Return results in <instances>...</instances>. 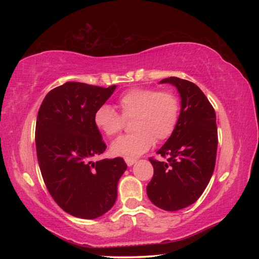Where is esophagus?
<instances>
[{
  "instance_id": "34e87169",
  "label": "esophagus",
  "mask_w": 259,
  "mask_h": 259,
  "mask_svg": "<svg viewBox=\"0 0 259 259\" xmlns=\"http://www.w3.org/2000/svg\"><path fill=\"white\" fill-rule=\"evenodd\" d=\"M125 163L128 166H131L136 163V160L135 159H125Z\"/></svg>"
}]
</instances>
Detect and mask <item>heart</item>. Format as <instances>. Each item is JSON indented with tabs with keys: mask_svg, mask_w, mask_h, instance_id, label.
<instances>
[{
	"mask_svg": "<svg viewBox=\"0 0 259 259\" xmlns=\"http://www.w3.org/2000/svg\"><path fill=\"white\" fill-rule=\"evenodd\" d=\"M119 112L103 105L94 114V123L100 133L113 137L123 129L124 120L133 119L134 134L114 140L111 153L115 156L134 159L147 150L154 142L168 139L176 129L179 119V100L170 91L151 88H134L121 96L116 103Z\"/></svg>",
	"mask_w": 259,
	"mask_h": 259,
	"instance_id": "heart-1",
	"label": "heart"
}]
</instances>
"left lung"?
Instances as JSON below:
<instances>
[{
	"mask_svg": "<svg viewBox=\"0 0 259 259\" xmlns=\"http://www.w3.org/2000/svg\"><path fill=\"white\" fill-rule=\"evenodd\" d=\"M160 83L177 88L182 107L174 134L156 152L166 161L150 159L154 175L146 191L156 207L176 211L194 203L212 176L218 145L216 114L194 83L179 77Z\"/></svg>",
	"mask_w": 259,
	"mask_h": 259,
	"instance_id": "left-lung-1",
	"label": "left lung"
}]
</instances>
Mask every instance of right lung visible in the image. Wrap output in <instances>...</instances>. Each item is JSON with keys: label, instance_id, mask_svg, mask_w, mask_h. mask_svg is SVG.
I'll use <instances>...</instances> for the list:
<instances>
[{"label": "right lung", "instance_id": "obj_1", "mask_svg": "<svg viewBox=\"0 0 259 259\" xmlns=\"http://www.w3.org/2000/svg\"><path fill=\"white\" fill-rule=\"evenodd\" d=\"M115 88L66 82L52 89L38 109L35 143L43 181L56 203L72 216L95 219L116 201L124 160L91 161L106 150L94 114Z\"/></svg>", "mask_w": 259, "mask_h": 259}]
</instances>
